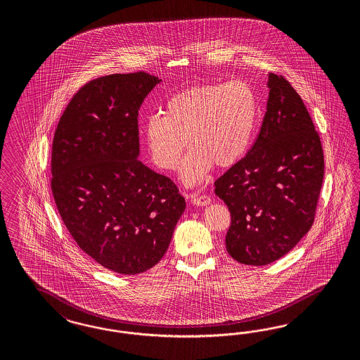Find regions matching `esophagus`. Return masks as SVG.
Instances as JSON below:
<instances>
[{"label": "esophagus", "instance_id": "esophagus-1", "mask_svg": "<svg viewBox=\"0 0 360 360\" xmlns=\"http://www.w3.org/2000/svg\"><path fill=\"white\" fill-rule=\"evenodd\" d=\"M188 198H190L191 203H193V205H195V206H207V205L211 203V199H210V196L207 195H202V194H190Z\"/></svg>", "mask_w": 360, "mask_h": 360}]
</instances>
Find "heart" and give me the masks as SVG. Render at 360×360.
Wrapping results in <instances>:
<instances>
[{"label":"heart","mask_w":360,"mask_h":360,"mask_svg":"<svg viewBox=\"0 0 360 360\" xmlns=\"http://www.w3.org/2000/svg\"><path fill=\"white\" fill-rule=\"evenodd\" d=\"M259 104L253 88L243 80L187 88L169 98L164 113L143 124V137L154 165L174 170L181 166L187 186L202 184L212 165L227 169L238 164L251 146Z\"/></svg>","instance_id":"b5f03b06"}]
</instances>
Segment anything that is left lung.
Returning a JSON list of instances; mask_svg holds the SVG:
<instances>
[{
    "label": "left lung",
    "mask_w": 360,
    "mask_h": 360,
    "mask_svg": "<svg viewBox=\"0 0 360 360\" xmlns=\"http://www.w3.org/2000/svg\"><path fill=\"white\" fill-rule=\"evenodd\" d=\"M266 112L250 152L215 181L231 226L233 260L266 265L292 251L313 226L325 175L319 136L301 96L269 74Z\"/></svg>",
    "instance_id": "1"
}]
</instances>
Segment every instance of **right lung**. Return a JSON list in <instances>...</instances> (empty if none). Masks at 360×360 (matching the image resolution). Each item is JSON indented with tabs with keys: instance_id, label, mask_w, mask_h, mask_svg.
<instances>
[{
	"instance_id": "1",
	"label": "right lung",
	"mask_w": 360,
	"mask_h": 360,
	"mask_svg": "<svg viewBox=\"0 0 360 360\" xmlns=\"http://www.w3.org/2000/svg\"><path fill=\"white\" fill-rule=\"evenodd\" d=\"M161 82L143 71L98 77L71 98L55 131L58 211L77 245L121 274L164 257L186 208L173 181L137 160L139 110Z\"/></svg>"
}]
</instances>
